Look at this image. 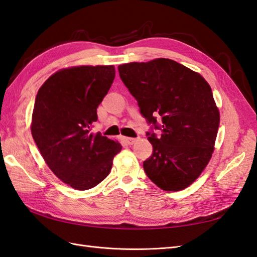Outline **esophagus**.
<instances>
[{
    "instance_id": "34e87169",
    "label": "esophagus",
    "mask_w": 257,
    "mask_h": 257,
    "mask_svg": "<svg viewBox=\"0 0 257 257\" xmlns=\"http://www.w3.org/2000/svg\"><path fill=\"white\" fill-rule=\"evenodd\" d=\"M123 141L127 145H133V144H135L136 141H137V139L136 138H129V137H125V138H123Z\"/></svg>"
}]
</instances>
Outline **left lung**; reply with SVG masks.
Here are the masks:
<instances>
[{"instance_id": "8db88e82", "label": "left lung", "mask_w": 257, "mask_h": 257, "mask_svg": "<svg viewBox=\"0 0 257 257\" xmlns=\"http://www.w3.org/2000/svg\"><path fill=\"white\" fill-rule=\"evenodd\" d=\"M118 70L150 124L147 137L154 151L144 161L146 174L165 191L188 188L209 163L219 129L220 112L210 85L167 58L123 64ZM154 130H160L158 135Z\"/></svg>"}]
</instances>
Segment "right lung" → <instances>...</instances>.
<instances>
[{
	"instance_id": "obj_1",
	"label": "right lung",
	"mask_w": 257,
	"mask_h": 257,
	"mask_svg": "<svg viewBox=\"0 0 257 257\" xmlns=\"http://www.w3.org/2000/svg\"><path fill=\"white\" fill-rule=\"evenodd\" d=\"M113 79V66L66 68L52 75L36 95L33 138L54 174L74 189L99 184L121 150L120 144L91 133Z\"/></svg>"
}]
</instances>
